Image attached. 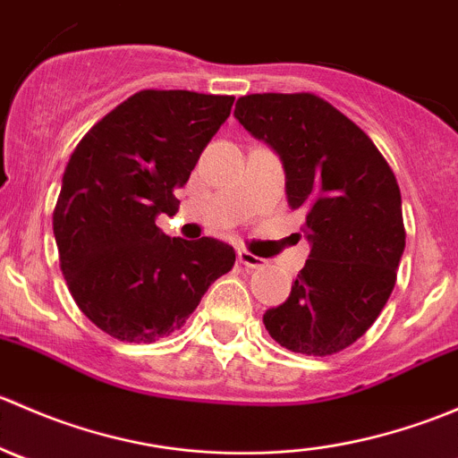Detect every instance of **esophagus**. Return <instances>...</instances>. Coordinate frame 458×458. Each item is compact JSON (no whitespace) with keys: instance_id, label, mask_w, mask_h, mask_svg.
I'll return each instance as SVG.
<instances>
[{"instance_id":"1","label":"esophagus","mask_w":458,"mask_h":458,"mask_svg":"<svg viewBox=\"0 0 458 458\" xmlns=\"http://www.w3.org/2000/svg\"><path fill=\"white\" fill-rule=\"evenodd\" d=\"M237 259H239V263H242V266L252 267V270H257V267H261L263 263H266V259L252 255V252L246 250V248H242V250L237 252Z\"/></svg>"}]
</instances>
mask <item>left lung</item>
Instances as JSON below:
<instances>
[{"mask_svg":"<svg viewBox=\"0 0 458 458\" xmlns=\"http://www.w3.org/2000/svg\"><path fill=\"white\" fill-rule=\"evenodd\" d=\"M234 117L285 168L288 206L306 216L312 250L290 297L263 315L272 339L327 357L381 315L405 248L401 191L370 137L315 92L239 97Z\"/></svg>","mask_w":458,"mask_h":458,"instance_id":"obj_1","label":"left lung"}]
</instances>
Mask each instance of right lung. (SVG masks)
I'll list each match as a JSON object with an SVG mask.
<instances>
[{
	"label": "right lung",
	"mask_w": 458,
	"mask_h": 458,
	"mask_svg": "<svg viewBox=\"0 0 458 458\" xmlns=\"http://www.w3.org/2000/svg\"><path fill=\"white\" fill-rule=\"evenodd\" d=\"M233 95L135 92L77 143L53 212L59 267L77 308L117 341L152 344L186 323L212 281L233 270L228 243L173 237L157 215L179 210L197 159Z\"/></svg>",
	"instance_id": "add662e5"
}]
</instances>
